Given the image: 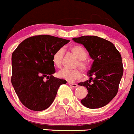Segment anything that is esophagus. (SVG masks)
Returning a JSON list of instances; mask_svg holds the SVG:
<instances>
[{
    "mask_svg": "<svg viewBox=\"0 0 134 134\" xmlns=\"http://www.w3.org/2000/svg\"><path fill=\"white\" fill-rule=\"evenodd\" d=\"M68 84L69 86L72 87H77L78 86V85L77 84H75V83H70V82H68Z\"/></svg>",
    "mask_w": 134,
    "mask_h": 134,
    "instance_id": "1",
    "label": "esophagus"
}]
</instances>
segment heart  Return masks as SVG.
Masks as SVG:
<instances>
[{
  "label": "heart",
  "mask_w": 134,
  "mask_h": 134,
  "mask_svg": "<svg viewBox=\"0 0 134 134\" xmlns=\"http://www.w3.org/2000/svg\"><path fill=\"white\" fill-rule=\"evenodd\" d=\"M70 49L73 54L79 59L76 67H80L84 71L88 70L90 68V64L86 59L87 57V53L85 48L82 46L76 44L72 46ZM64 56V50L62 48H58L52 55V62L57 68L62 67ZM58 76L59 77L65 79L68 82H73L76 80L79 79L82 77V73L80 69H76L73 70L64 69L58 72Z\"/></svg>",
  "instance_id": "b5f03b06"
}]
</instances>
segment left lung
I'll list each match as a JSON object with an SVG mask.
<instances>
[{
    "label": "left lung",
    "instance_id": "8db88e82",
    "mask_svg": "<svg viewBox=\"0 0 134 134\" xmlns=\"http://www.w3.org/2000/svg\"><path fill=\"white\" fill-rule=\"evenodd\" d=\"M72 40L82 44L94 60L87 72L90 80L78 84L86 87L88 93L81 103L91 109L104 107L118 93L124 72L120 53L111 42L98 36H84Z\"/></svg>",
    "mask_w": 134,
    "mask_h": 134
}]
</instances>
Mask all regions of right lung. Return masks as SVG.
<instances>
[{
	"label": "right lung",
	"instance_id": "add662e5",
	"mask_svg": "<svg viewBox=\"0 0 134 134\" xmlns=\"http://www.w3.org/2000/svg\"><path fill=\"white\" fill-rule=\"evenodd\" d=\"M70 40L50 35H36L21 42L12 55L11 82L26 107L42 111L51 105L64 79L52 76L53 53Z\"/></svg>",
	"mask_w": 134,
	"mask_h": 134
}]
</instances>
